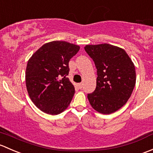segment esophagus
<instances>
[{"label": "esophagus", "mask_w": 153, "mask_h": 153, "mask_svg": "<svg viewBox=\"0 0 153 153\" xmlns=\"http://www.w3.org/2000/svg\"><path fill=\"white\" fill-rule=\"evenodd\" d=\"M78 86H79V88H82V86H83V83L82 82L79 83Z\"/></svg>", "instance_id": "1"}]
</instances>
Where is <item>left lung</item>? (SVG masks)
<instances>
[{"label":"left lung","instance_id":"1","mask_svg":"<svg viewBox=\"0 0 153 153\" xmlns=\"http://www.w3.org/2000/svg\"><path fill=\"white\" fill-rule=\"evenodd\" d=\"M85 50L97 70V87L88 94L90 104L99 113H114L125 105L135 87L134 64L124 49L108 43L87 45Z\"/></svg>","mask_w":153,"mask_h":153}]
</instances>
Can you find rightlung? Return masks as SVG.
Here are the masks:
<instances>
[{
    "instance_id": "obj_1",
    "label": "right lung",
    "mask_w": 153,
    "mask_h": 153,
    "mask_svg": "<svg viewBox=\"0 0 153 153\" xmlns=\"http://www.w3.org/2000/svg\"><path fill=\"white\" fill-rule=\"evenodd\" d=\"M79 50L74 44L52 41L44 44L28 61L26 88L40 111L57 115L70 105L75 88L68 78V62Z\"/></svg>"
}]
</instances>
